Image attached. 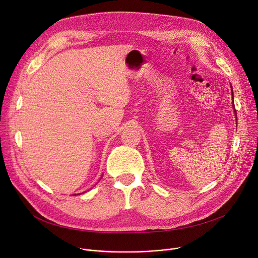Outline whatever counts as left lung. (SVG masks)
<instances>
[{"instance_id":"1","label":"left lung","mask_w":258,"mask_h":258,"mask_svg":"<svg viewBox=\"0 0 258 258\" xmlns=\"http://www.w3.org/2000/svg\"><path fill=\"white\" fill-rule=\"evenodd\" d=\"M231 88H232V87H231ZM231 91H232V103H233V105H234V102H233V99H234V98H233V90H231ZM234 115L236 116V112H235V111H234ZM236 120H237V119H236Z\"/></svg>"}]
</instances>
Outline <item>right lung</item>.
<instances>
[{
	"instance_id": "right-lung-1",
	"label": "right lung",
	"mask_w": 258,
	"mask_h": 258,
	"mask_svg": "<svg viewBox=\"0 0 258 258\" xmlns=\"http://www.w3.org/2000/svg\"><path fill=\"white\" fill-rule=\"evenodd\" d=\"M77 195H79V194H77ZM75 196H76V195H75Z\"/></svg>"
}]
</instances>
